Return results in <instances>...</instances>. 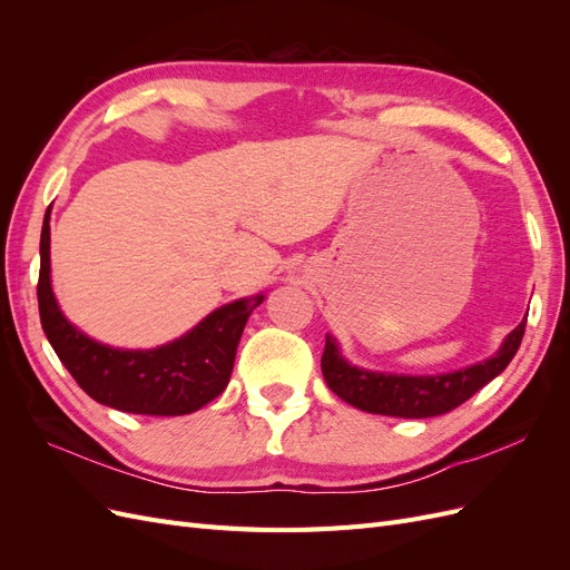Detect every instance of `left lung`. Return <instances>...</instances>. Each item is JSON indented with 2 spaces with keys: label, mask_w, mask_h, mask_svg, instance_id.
<instances>
[{
  "label": "left lung",
  "mask_w": 570,
  "mask_h": 570,
  "mask_svg": "<svg viewBox=\"0 0 570 570\" xmlns=\"http://www.w3.org/2000/svg\"><path fill=\"white\" fill-rule=\"evenodd\" d=\"M523 333L525 321L519 327H513L502 342V347L490 358L442 375H396L364 371L352 366L340 354L333 335H325L321 371L327 387L340 400L361 411L394 419H430L471 400L480 387H485L492 377L502 373L511 364L515 352H519Z\"/></svg>",
  "instance_id": "obj_1"
}]
</instances>
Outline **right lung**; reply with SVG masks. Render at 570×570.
<instances>
[{
	"instance_id": "add662e5",
	"label": "right lung",
	"mask_w": 570,
	"mask_h": 570,
	"mask_svg": "<svg viewBox=\"0 0 570 570\" xmlns=\"http://www.w3.org/2000/svg\"><path fill=\"white\" fill-rule=\"evenodd\" d=\"M264 295L216 308L157 350H114L66 321L49 278V209L40 237L38 304L42 331L61 364L95 402L145 416H183L226 390L239 337Z\"/></svg>"
}]
</instances>
